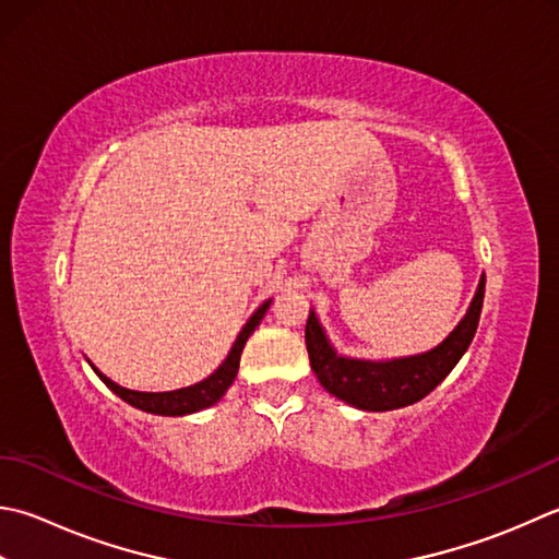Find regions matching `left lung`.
<instances>
[{"mask_svg":"<svg viewBox=\"0 0 559 559\" xmlns=\"http://www.w3.org/2000/svg\"><path fill=\"white\" fill-rule=\"evenodd\" d=\"M483 300L485 273L479 276L469 308L463 320L453 326V332L429 352L400 358H356L338 354L326 336L320 317L310 308L308 326H305L310 366L330 395L356 409L390 412L409 407L429 395L436 385H441L457 360L463 358L467 346L473 344Z\"/></svg>","mask_w":559,"mask_h":559,"instance_id":"obj_1","label":"left lung"}]
</instances>
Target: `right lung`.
<instances>
[{
  "label": "right lung",
  "instance_id": "obj_1",
  "mask_svg": "<svg viewBox=\"0 0 559 559\" xmlns=\"http://www.w3.org/2000/svg\"><path fill=\"white\" fill-rule=\"evenodd\" d=\"M269 305H271V298L259 305L254 314L247 320V324L239 330L227 358L213 370L211 376L201 382H195V385L169 390V392H140V390H128L123 385H118V382L106 378L94 364H92V368H94V373L106 382L108 390H114L120 400L133 404L135 409H142L147 414H159V417H186V414L207 409V407H213L215 402H221L225 392L229 390V385L235 382L237 370H239V358H242L247 338L254 334L259 322L264 320Z\"/></svg>",
  "mask_w": 559,
  "mask_h": 559
}]
</instances>
